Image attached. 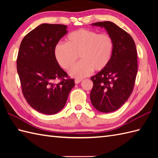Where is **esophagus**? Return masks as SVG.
<instances>
[{"mask_svg": "<svg viewBox=\"0 0 158 158\" xmlns=\"http://www.w3.org/2000/svg\"><path fill=\"white\" fill-rule=\"evenodd\" d=\"M83 81V79H75V84H78V83H79L81 81Z\"/></svg>", "mask_w": 158, "mask_h": 158, "instance_id": "1", "label": "esophagus"}]
</instances>
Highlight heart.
<instances>
[{"instance_id": "1", "label": "heart", "mask_w": 158, "mask_h": 158, "mask_svg": "<svg viewBox=\"0 0 158 158\" xmlns=\"http://www.w3.org/2000/svg\"><path fill=\"white\" fill-rule=\"evenodd\" d=\"M114 50V42L107 34L86 29L74 31L68 35L66 44L58 43L53 53L59 65L69 70L75 64L78 56L81 61L73 68L69 75L83 78L92 72L100 71L108 66Z\"/></svg>"}]
</instances>
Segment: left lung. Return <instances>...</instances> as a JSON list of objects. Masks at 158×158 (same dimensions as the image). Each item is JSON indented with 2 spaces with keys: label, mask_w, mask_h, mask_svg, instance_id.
<instances>
[{
  "label": "left lung",
  "mask_w": 158,
  "mask_h": 158,
  "mask_svg": "<svg viewBox=\"0 0 158 158\" xmlns=\"http://www.w3.org/2000/svg\"><path fill=\"white\" fill-rule=\"evenodd\" d=\"M92 26L105 28L114 42L108 66L91 77L94 85L90 92L93 106L100 112L110 113L119 109L132 92L138 70L136 45L128 33L111 22Z\"/></svg>",
  "instance_id": "obj_1"
}]
</instances>
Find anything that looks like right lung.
I'll return each mask as SVG.
<instances>
[{
  "label": "right lung",
  "instance_id": "1",
  "mask_svg": "<svg viewBox=\"0 0 158 158\" xmlns=\"http://www.w3.org/2000/svg\"><path fill=\"white\" fill-rule=\"evenodd\" d=\"M66 29L65 25L42 23L28 33L19 46L17 70L23 94L33 109L45 115L60 111L75 86L74 79H64L68 75L53 53ZM57 78L62 81L54 84Z\"/></svg>",
  "mask_w": 158,
  "mask_h": 158
}]
</instances>
